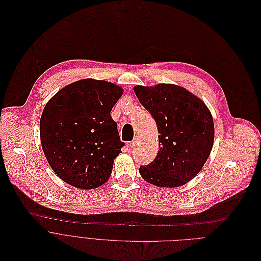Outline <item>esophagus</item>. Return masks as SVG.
<instances>
[{
  "mask_svg": "<svg viewBox=\"0 0 261 261\" xmlns=\"http://www.w3.org/2000/svg\"><path fill=\"white\" fill-rule=\"evenodd\" d=\"M138 143V138H135L130 143H129V147L132 148V150H134V148L136 147V145H137Z\"/></svg>",
  "mask_w": 261,
  "mask_h": 261,
  "instance_id": "esophagus-1",
  "label": "esophagus"
}]
</instances>
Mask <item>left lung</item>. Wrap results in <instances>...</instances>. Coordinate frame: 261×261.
I'll use <instances>...</instances> for the list:
<instances>
[{
  "instance_id": "8db88e82",
  "label": "left lung",
  "mask_w": 261,
  "mask_h": 261,
  "mask_svg": "<svg viewBox=\"0 0 261 261\" xmlns=\"http://www.w3.org/2000/svg\"><path fill=\"white\" fill-rule=\"evenodd\" d=\"M141 105L151 114L159 133V151L141 166L144 180L157 187L175 188L198 174L212 152L213 116L205 103L182 87L158 84L135 86Z\"/></svg>"
}]
</instances>
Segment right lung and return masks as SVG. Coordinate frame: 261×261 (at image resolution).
Segmentation results:
<instances>
[{
    "label": "right lung",
    "instance_id": "obj_1",
    "mask_svg": "<svg viewBox=\"0 0 261 261\" xmlns=\"http://www.w3.org/2000/svg\"><path fill=\"white\" fill-rule=\"evenodd\" d=\"M122 94L113 83L86 79L64 87L46 103L41 145L59 178L86 190L108 180L124 145L110 115Z\"/></svg>",
    "mask_w": 261,
    "mask_h": 261
}]
</instances>
